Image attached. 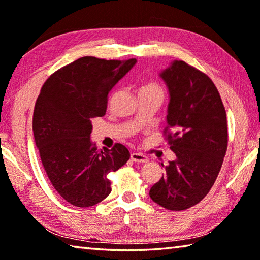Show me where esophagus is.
I'll use <instances>...</instances> for the list:
<instances>
[{
    "label": "esophagus",
    "mask_w": 260,
    "mask_h": 260,
    "mask_svg": "<svg viewBox=\"0 0 260 260\" xmlns=\"http://www.w3.org/2000/svg\"><path fill=\"white\" fill-rule=\"evenodd\" d=\"M131 159L133 161H136V162H148L149 161V158L146 155H143V153H140V152H132Z\"/></svg>",
    "instance_id": "obj_1"
}]
</instances>
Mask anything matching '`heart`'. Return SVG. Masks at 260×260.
Masks as SVG:
<instances>
[{"label":"heart","instance_id":"b5f03b06","mask_svg":"<svg viewBox=\"0 0 260 260\" xmlns=\"http://www.w3.org/2000/svg\"><path fill=\"white\" fill-rule=\"evenodd\" d=\"M143 90H158V91H160L159 87H158L156 83H147V85H144L142 87V89H141L140 91H143Z\"/></svg>","mask_w":260,"mask_h":260}]
</instances>
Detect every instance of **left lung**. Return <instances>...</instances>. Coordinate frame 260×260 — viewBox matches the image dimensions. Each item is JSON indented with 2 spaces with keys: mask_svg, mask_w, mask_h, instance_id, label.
I'll return each mask as SVG.
<instances>
[{
  "mask_svg": "<svg viewBox=\"0 0 260 260\" xmlns=\"http://www.w3.org/2000/svg\"><path fill=\"white\" fill-rule=\"evenodd\" d=\"M159 78L169 90L167 138L177 159L149 195L162 208L181 211L200 203L218 177L228 142L226 111L212 80L184 61H171Z\"/></svg>",
  "mask_w": 260,
  "mask_h": 260,
  "instance_id": "left-lung-1",
  "label": "left lung"
}]
</instances>
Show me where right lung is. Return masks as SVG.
<instances>
[{"instance_id": "obj_1", "label": "right lung", "mask_w": 260, "mask_h": 260, "mask_svg": "<svg viewBox=\"0 0 260 260\" xmlns=\"http://www.w3.org/2000/svg\"><path fill=\"white\" fill-rule=\"evenodd\" d=\"M136 59L81 57L56 71L42 86L33 113V134L42 165L56 191L79 208H89L110 192L107 175L129 159L120 143L98 150L91 141L94 118L107 112L110 91Z\"/></svg>"}]
</instances>
